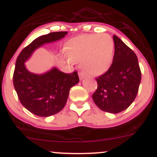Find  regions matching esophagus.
I'll return each instance as SVG.
<instances>
[{
    "label": "esophagus",
    "mask_w": 157,
    "mask_h": 157,
    "mask_svg": "<svg viewBox=\"0 0 157 157\" xmlns=\"http://www.w3.org/2000/svg\"><path fill=\"white\" fill-rule=\"evenodd\" d=\"M84 77H85V75H84V74H83V72L79 73V77H80V80H83V79L84 78Z\"/></svg>",
    "instance_id": "34e87169"
}]
</instances>
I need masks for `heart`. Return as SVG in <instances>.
I'll list each match as a JSON object with an SVG mask.
<instances>
[{"label": "heart", "mask_w": 157, "mask_h": 157, "mask_svg": "<svg viewBox=\"0 0 157 157\" xmlns=\"http://www.w3.org/2000/svg\"><path fill=\"white\" fill-rule=\"evenodd\" d=\"M114 43L108 34L80 35L68 40L67 57L81 61V67L90 75L99 76L107 71L113 62Z\"/></svg>", "instance_id": "1"}]
</instances>
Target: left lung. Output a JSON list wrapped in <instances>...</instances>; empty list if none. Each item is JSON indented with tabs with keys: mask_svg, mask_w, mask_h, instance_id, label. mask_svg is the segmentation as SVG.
I'll return each mask as SVG.
<instances>
[{
	"mask_svg": "<svg viewBox=\"0 0 157 157\" xmlns=\"http://www.w3.org/2000/svg\"><path fill=\"white\" fill-rule=\"evenodd\" d=\"M113 59L110 67L96 78L97 90L92 97L101 110L118 113L127 109L136 97L141 71L136 54L113 35Z\"/></svg>",
	"mask_w": 157,
	"mask_h": 157,
	"instance_id": "obj_1",
	"label": "left lung"
}]
</instances>
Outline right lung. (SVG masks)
<instances>
[{
    "instance_id": "1",
    "label": "right lung",
    "mask_w": 157,
    "mask_h": 157,
    "mask_svg": "<svg viewBox=\"0 0 157 157\" xmlns=\"http://www.w3.org/2000/svg\"><path fill=\"white\" fill-rule=\"evenodd\" d=\"M67 34V31L52 32L39 36L24 48L17 58L13 86L21 104L34 115L45 117L60 112L66 104L70 89L79 82L77 71L65 74L53 67L44 74H36L30 72L24 63L38 48L60 40Z\"/></svg>"
}]
</instances>
